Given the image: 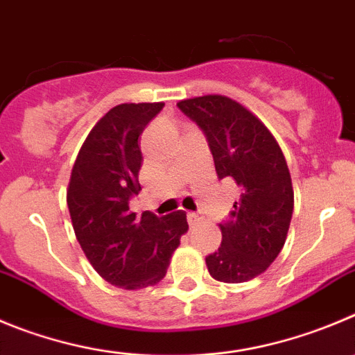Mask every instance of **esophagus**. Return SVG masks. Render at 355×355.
<instances>
[{
    "mask_svg": "<svg viewBox=\"0 0 355 355\" xmlns=\"http://www.w3.org/2000/svg\"><path fill=\"white\" fill-rule=\"evenodd\" d=\"M200 220H201V217L198 214H187V223L191 227L198 226V224H200Z\"/></svg>",
    "mask_w": 355,
    "mask_h": 355,
    "instance_id": "34e87169",
    "label": "esophagus"
}]
</instances>
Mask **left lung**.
Returning <instances> with one entry per match:
<instances>
[{"mask_svg":"<svg viewBox=\"0 0 355 355\" xmlns=\"http://www.w3.org/2000/svg\"><path fill=\"white\" fill-rule=\"evenodd\" d=\"M177 107L207 135L218 178L240 187L223 243L207 257L211 277L241 284L270 268L287 240L294 191L284 152L270 129L241 103L223 94L182 99Z\"/></svg>","mask_w":355,"mask_h":355,"instance_id":"1","label":"left lung"}]
</instances>
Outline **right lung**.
I'll list each match as a JSON object with an SVG mask.
<instances>
[{
	"label": "right lung",
	"instance_id": "right-lung-1",
	"mask_svg": "<svg viewBox=\"0 0 355 355\" xmlns=\"http://www.w3.org/2000/svg\"><path fill=\"white\" fill-rule=\"evenodd\" d=\"M164 103H122L103 115L78 150L66 203L85 257L112 286L138 291L159 284L187 233L182 210L166 217L129 210L141 191L138 140Z\"/></svg>",
	"mask_w": 355,
	"mask_h": 355
}]
</instances>
